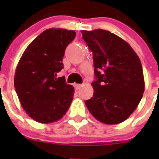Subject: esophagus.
<instances>
[{
  "mask_svg": "<svg viewBox=\"0 0 159 159\" xmlns=\"http://www.w3.org/2000/svg\"><path fill=\"white\" fill-rule=\"evenodd\" d=\"M74 86H75V89L79 90V89H80V88H82V84H75V85H74Z\"/></svg>",
  "mask_w": 159,
  "mask_h": 159,
  "instance_id": "34e87169",
  "label": "esophagus"
}]
</instances>
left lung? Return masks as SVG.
<instances>
[{"instance_id":"8db88e82","label":"left lung","mask_w":159,"mask_h":159,"mask_svg":"<svg viewBox=\"0 0 159 159\" xmlns=\"http://www.w3.org/2000/svg\"><path fill=\"white\" fill-rule=\"evenodd\" d=\"M93 53L96 80L93 97L85 101L92 116L105 124L125 121L138 107L145 83L141 61L127 42L109 31H81Z\"/></svg>"}]
</instances>
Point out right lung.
<instances>
[{
  "label": "right lung",
  "mask_w": 159,
  "mask_h": 159,
  "mask_svg": "<svg viewBox=\"0 0 159 159\" xmlns=\"http://www.w3.org/2000/svg\"><path fill=\"white\" fill-rule=\"evenodd\" d=\"M75 32L49 29L41 32L25 49L16 66L14 87L20 102L33 120L40 123L58 121L67 111L74 88L58 77L64 52Z\"/></svg>",
  "instance_id": "1"
}]
</instances>
